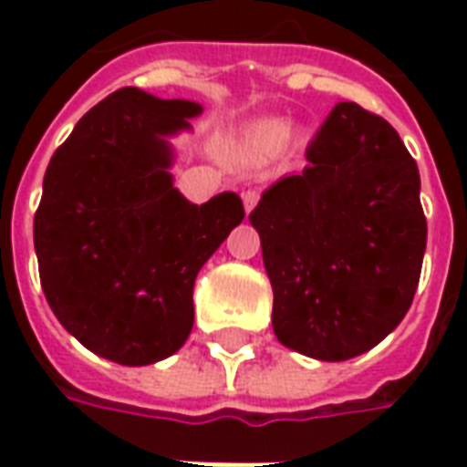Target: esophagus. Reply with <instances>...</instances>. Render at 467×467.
<instances>
[{"mask_svg": "<svg viewBox=\"0 0 467 467\" xmlns=\"http://www.w3.org/2000/svg\"><path fill=\"white\" fill-rule=\"evenodd\" d=\"M257 200H260V192H257V190H244L243 192V202L247 213H253V207L257 204Z\"/></svg>", "mask_w": 467, "mask_h": 467, "instance_id": "1", "label": "esophagus"}]
</instances>
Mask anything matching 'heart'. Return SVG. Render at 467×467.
Masks as SVG:
<instances>
[{
	"mask_svg": "<svg viewBox=\"0 0 467 467\" xmlns=\"http://www.w3.org/2000/svg\"><path fill=\"white\" fill-rule=\"evenodd\" d=\"M290 134H293V124L287 119H263L247 132V144L254 152L273 154L290 142Z\"/></svg>",
	"mask_w": 467,
	"mask_h": 467,
	"instance_id": "obj_1",
	"label": "heart"
}]
</instances>
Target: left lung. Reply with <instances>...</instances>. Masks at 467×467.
Wrapping results in <instances>:
<instances>
[{
	"label": "left lung",
	"mask_w": 467,
	"mask_h": 467,
	"mask_svg": "<svg viewBox=\"0 0 467 467\" xmlns=\"http://www.w3.org/2000/svg\"><path fill=\"white\" fill-rule=\"evenodd\" d=\"M250 223L273 285V330L290 350L340 362L400 325L420 280L428 224L420 172L400 134L340 102Z\"/></svg>",
	"instance_id": "1"
}]
</instances>
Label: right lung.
I'll return each instance as SVG.
<instances>
[{
	"instance_id": "add662e5",
	"label": "right lung",
	"mask_w": 467,
	"mask_h": 467,
	"mask_svg": "<svg viewBox=\"0 0 467 467\" xmlns=\"http://www.w3.org/2000/svg\"><path fill=\"white\" fill-rule=\"evenodd\" d=\"M202 115L192 99L122 87L52 154L35 214L39 280L52 313L87 350L152 365L194 323V277L243 223L240 194L194 204L174 187L172 137Z\"/></svg>"
}]
</instances>
